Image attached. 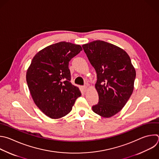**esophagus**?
Masks as SVG:
<instances>
[{
  "label": "esophagus",
  "mask_w": 159,
  "mask_h": 159,
  "mask_svg": "<svg viewBox=\"0 0 159 159\" xmlns=\"http://www.w3.org/2000/svg\"><path fill=\"white\" fill-rule=\"evenodd\" d=\"M82 90L84 92H86L87 90V86H82Z\"/></svg>",
  "instance_id": "obj_1"
}]
</instances>
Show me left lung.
<instances>
[{
	"instance_id": "obj_1",
	"label": "left lung",
	"mask_w": 159,
	"mask_h": 159,
	"mask_svg": "<svg viewBox=\"0 0 159 159\" xmlns=\"http://www.w3.org/2000/svg\"><path fill=\"white\" fill-rule=\"evenodd\" d=\"M97 73L98 102L93 111L109 118L124 107L134 90L136 72L127 52L112 43L95 40L82 45Z\"/></svg>"
}]
</instances>
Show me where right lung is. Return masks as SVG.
Here are the masks:
<instances>
[{
    "label": "right lung",
    "mask_w": 159,
    "mask_h": 159,
    "mask_svg": "<svg viewBox=\"0 0 159 159\" xmlns=\"http://www.w3.org/2000/svg\"><path fill=\"white\" fill-rule=\"evenodd\" d=\"M82 50L79 45L61 42L39 51L34 57L26 80L39 109L52 119H59L72 110L81 95L70 82L69 61Z\"/></svg>",
    "instance_id": "add662e5"
}]
</instances>
